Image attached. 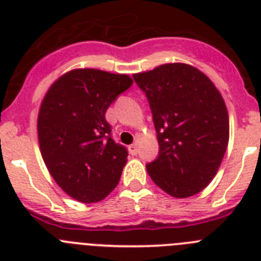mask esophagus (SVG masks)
<instances>
[{"mask_svg": "<svg viewBox=\"0 0 261 261\" xmlns=\"http://www.w3.org/2000/svg\"><path fill=\"white\" fill-rule=\"evenodd\" d=\"M129 153L132 154V155H136V154L138 153V144H137V142H135V144L129 146Z\"/></svg>", "mask_w": 261, "mask_h": 261, "instance_id": "34e87169", "label": "esophagus"}]
</instances>
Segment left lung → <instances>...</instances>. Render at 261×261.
<instances>
[{
    "instance_id": "left-lung-1",
    "label": "left lung",
    "mask_w": 261,
    "mask_h": 261,
    "mask_svg": "<svg viewBox=\"0 0 261 261\" xmlns=\"http://www.w3.org/2000/svg\"><path fill=\"white\" fill-rule=\"evenodd\" d=\"M153 114L159 155L146 165L151 180L172 197L201 192L216 176L229 142L221 93L188 64H165L133 74Z\"/></svg>"
}]
</instances>
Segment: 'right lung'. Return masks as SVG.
Instances as JSON below:
<instances>
[{
    "label": "right lung",
    "mask_w": 261,
    "mask_h": 261,
    "mask_svg": "<svg viewBox=\"0 0 261 261\" xmlns=\"http://www.w3.org/2000/svg\"><path fill=\"white\" fill-rule=\"evenodd\" d=\"M132 84L126 74L74 69L55 81L41 102V156L60 188L77 201H100L119 183L128 151L111 137L106 111Z\"/></svg>",
    "instance_id": "obj_1"
}]
</instances>
